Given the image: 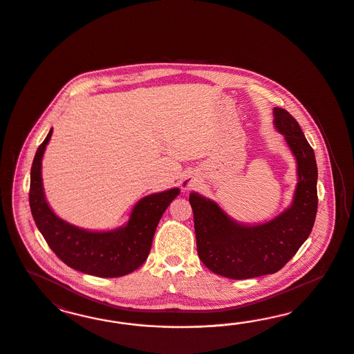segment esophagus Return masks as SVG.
<instances>
[{"instance_id":"obj_1","label":"esophagus","mask_w":354,"mask_h":354,"mask_svg":"<svg viewBox=\"0 0 354 354\" xmlns=\"http://www.w3.org/2000/svg\"><path fill=\"white\" fill-rule=\"evenodd\" d=\"M197 182H198L197 178H194V176H187L182 182V188L184 191L192 189L193 187H196Z\"/></svg>"}]
</instances>
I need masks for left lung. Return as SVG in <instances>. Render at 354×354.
Wrapping results in <instances>:
<instances>
[{"label": "left lung", "mask_w": 354, "mask_h": 354, "mask_svg": "<svg viewBox=\"0 0 354 354\" xmlns=\"http://www.w3.org/2000/svg\"><path fill=\"white\" fill-rule=\"evenodd\" d=\"M274 126L297 163V184L290 207L271 221L244 225L213 200L189 194L197 253L206 268L230 279L274 274L293 257L310 235L317 207L318 169L314 150L300 124L284 109L274 107Z\"/></svg>", "instance_id": "obj_1"}]
</instances>
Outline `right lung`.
Listing matches in <instances>:
<instances>
[{"instance_id": "obj_1", "label": "right lung", "mask_w": 354, "mask_h": 354, "mask_svg": "<svg viewBox=\"0 0 354 354\" xmlns=\"http://www.w3.org/2000/svg\"><path fill=\"white\" fill-rule=\"evenodd\" d=\"M50 129L37 148L31 167L30 206L33 221L55 256L67 266L100 278H118L139 268L149 256L156 228L179 188L151 193L133 206L129 222L110 231H88L67 223L46 203L41 178L44 151Z\"/></svg>"}]
</instances>
